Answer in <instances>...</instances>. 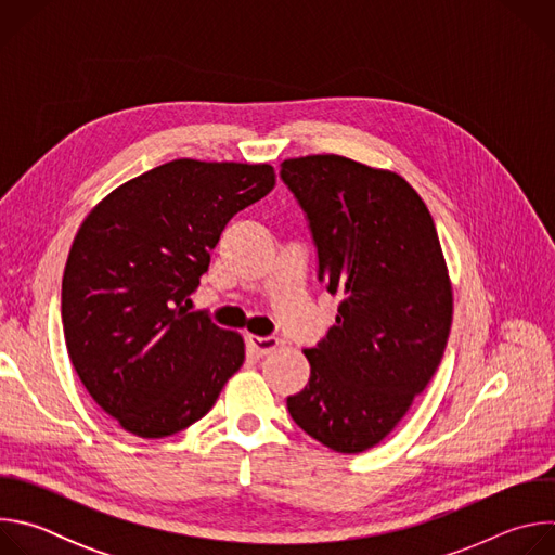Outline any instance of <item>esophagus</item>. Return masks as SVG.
I'll return each mask as SVG.
<instances>
[{"instance_id":"esophagus-1","label":"esophagus","mask_w":555,"mask_h":555,"mask_svg":"<svg viewBox=\"0 0 555 555\" xmlns=\"http://www.w3.org/2000/svg\"><path fill=\"white\" fill-rule=\"evenodd\" d=\"M279 345H281V340H279V338H272V336H266V338L250 336V347H253V349H255V353H259V356H268V353H272Z\"/></svg>"}]
</instances>
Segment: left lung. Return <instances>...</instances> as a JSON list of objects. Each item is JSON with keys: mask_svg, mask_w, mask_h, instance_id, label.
I'll use <instances>...</instances> for the list:
<instances>
[{"mask_svg": "<svg viewBox=\"0 0 555 555\" xmlns=\"http://www.w3.org/2000/svg\"><path fill=\"white\" fill-rule=\"evenodd\" d=\"M305 212L319 276L343 294L336 325L305 349L307 386L292 420L323 446L353 454L379 443L433 379L452 323V292L433 217L395 173L343 155L281 163Z\"/></svg>", "mask_w": 555, "mask_h": 555, "instance_id": "left-lung-1", "label": "left lung"}]
</instances>
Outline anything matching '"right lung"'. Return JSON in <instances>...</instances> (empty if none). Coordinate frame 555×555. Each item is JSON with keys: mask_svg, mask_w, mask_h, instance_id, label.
<instances>
[{"mask_svg": "<svg viewBox=\"0 0 555 555\" xmlns=\"http://www.w3.org/2000/svg\"><path fill=\"white\" fill-rule=\"evenodd\" d=\"M272 186L270 165L173 160L116 189L78 228L61 285L65 345L125 430L189 428L244 364L242 336L186 302L225 223Z\"/></svg>", "mask_w": 555, "mask_h": 555, "instance_id": "1", "label": "right lung"}]
</instances>
